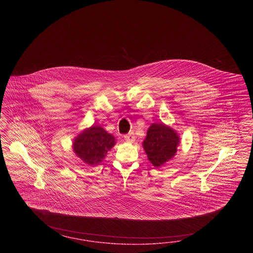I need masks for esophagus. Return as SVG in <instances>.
<instances>
[{
  "instance_id": "obj_1",
  "label": "esophagus",
  "mask_w": 253,
  "mask_h": 253,
  "mask_svg": "<svg viewBox=\"0 0 253 253\" xmlns=\"http://www.w3.org/2000/svg\"><path fill=\"white\" fill-rule=\"evenodd\" d=\"M124 139H125L127 142H130V143H132V142H134V141H135V135H134V133H133V132H130V133H128V134H126V135H124Z\"/></svg>"
}]
</instances>
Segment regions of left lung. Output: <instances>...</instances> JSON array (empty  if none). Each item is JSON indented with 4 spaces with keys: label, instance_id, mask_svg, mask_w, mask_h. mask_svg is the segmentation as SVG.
Wrapping results in <instances>:
<instances>
[{
    "label": "left lung",
    "instance_id": "1",
    "mask_svg": "<svg viewBox=\"0 0 253 253\" xmlns=\"http://www.w3.org/2000/svg\"><path fill=\"white\" fill-rule=\"evenodd\" d=\"M180 145V136L171 127L164 123H153L146 132L143 147L154 167L160 168L171 160Z\"/></svg>",
    "mask_w": 253,
    "mask_h": 253
}]
</instances>
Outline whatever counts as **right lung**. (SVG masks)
Returning <instances> with one entry per match:
<instances>
[{"label": "right lung", "mask_w": 253, "mask_h": 253, "mask_svg": "<svg viewBox=\"0 0 253 253\" xmlns=\"http://www.w3.org/2000/svg\"><path fill=\"white\" fill-rule=\"evenodd\" d=\"M116 145V139L112 134L99 125H92L79 133L73 140V151L86 164L94 166L106 158Z\"/></svg>", "instance_id": "add662e5"}]
</instances>
